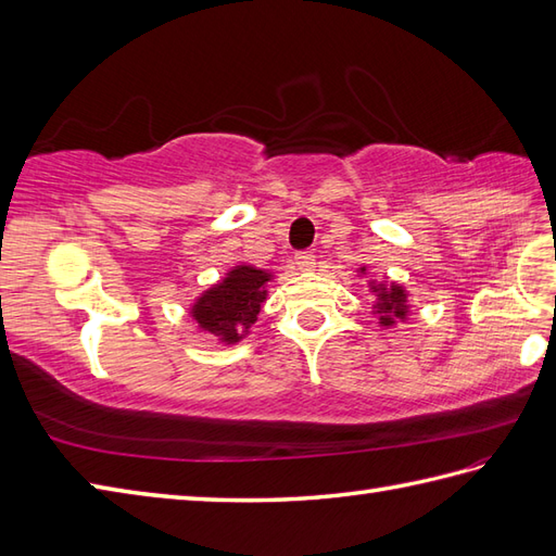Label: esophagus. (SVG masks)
Masks as SVG:
<instances>
[{
    "label": "esophagus",
    "mask_w": 556,
    "mask_h": 556,
    "mask_svg": "<svg viewBox=\"0 0 556 556\" xmlns=\"http://www.w3.org/2000/svg\"><path fill=\"white\" fill-rule=\"evenodd\" d=\"M294 264L302 270V274H311V270H316V254L314 252H296Z\"/></svg>",
    "instance_id": "1"
}]
</instances>
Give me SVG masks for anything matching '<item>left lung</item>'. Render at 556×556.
Masks as SVG:
<instances>
[{
	"instance_id": "obj_1",
	"label": "left lung",
	"mask_w": 556,
	"mask_h": 556,
	"mask_svg": "<svg viewBox=\"0 0 556 556\" xmlns=\"http://www.w3.org/2000/svg\"><path fill=\"white\" fill-rule=\"evenodd\" d=\"M358 274H368V266H361ZM368 290L372 294V314L377 316L380 328H396L410 316V294L401 282L394 280H368Z\"/></svg>"
}]
</instances>
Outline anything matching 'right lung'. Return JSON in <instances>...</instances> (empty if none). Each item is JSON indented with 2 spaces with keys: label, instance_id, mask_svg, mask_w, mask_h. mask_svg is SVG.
<instances>
[{
  "label": "right lung",
  "instance_id": "right-lung-1",
  "mask_svg": "<svg viewBox=\"0 0 556 556\" xmlns=\"http://www.w3.org/2000/svg\"><path fill=\"white\" fill-rule=\"evenodd\" d=\"M274 278V270L240 262L195 296L188 316L195 320L200 332L214 337L224 346H233L250 334L268 300V282Z\"/></svg>",
  "mask_w": 556,
  "mask_h": 556
}]
</instances>
